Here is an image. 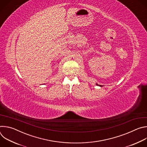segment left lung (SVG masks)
<instances>
[{
  "label": "left lung",
  "instance_id": "obj_1",
  "mask_svg": "<svg viewBox=\"0 0 147 147\" xmlns=\"http://www.w3.org/2000/svg\"><path fill=\"white\" fill-rule=\"evenodd\" d=\"M96 86H100V87H101V86H100V85H98V84H96Z\"/></svg>",
  "mask_w": 147,
  "mask_h": 147
}]
</instances>
